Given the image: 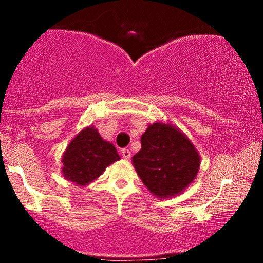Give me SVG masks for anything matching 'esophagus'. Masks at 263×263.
I'll return each instance as SVG.
<instances>
[{
	"label": "esophagus",
	"mask_w": 263,
	"mask_h": 263,
	"mask_svg": "<svg viewBox=\"0 0 263 263\" xmlns=\"http://www.w3.org/2000/svg\"><path fill=\"white\" fill-rule=\"evenodd\" d=\"M121 155H122V157H123V158H125V159H129V158H131V151H129V149H122L121 151Z\"/></svg>",
	"instance_id": "1"
}]
</instances>
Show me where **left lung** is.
Returning <instances> with one entry per match:
<instances>
[{"label":"left lung","mask_w":263,"mask_h":263,"mask_svg":"<svg viewBox=\"0 0 263 263\" xmlns=\"http://www.w3.org/2000/svg\"><path fill=\"white\" fill-rule=\"evenodd\" d=\"M141 146L132 164L156 198L177 197L197 178L200 155L188 136L172 123L148 125L141 136Z\"/></svg>","instance_id":"1"}]
</instances>
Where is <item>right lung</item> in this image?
I'll use <instances>...</instances> for the list:
<instances>
[{"mask_svg":"<svg viewBox=\"0 0 263 263\" xmlns=\"http://www.w3.org/2000/svg\"><path fill=\"white\" fill-rule=\"evenodd\" d=\"M120 156L111 142L105 141L92 125L86 126L69 142L62 156V174L80 186L89 185Z\"/></svg>","mask_w":263,"mask_h":263,"instance_id":"1","label":"right lung"}]
</instances>
